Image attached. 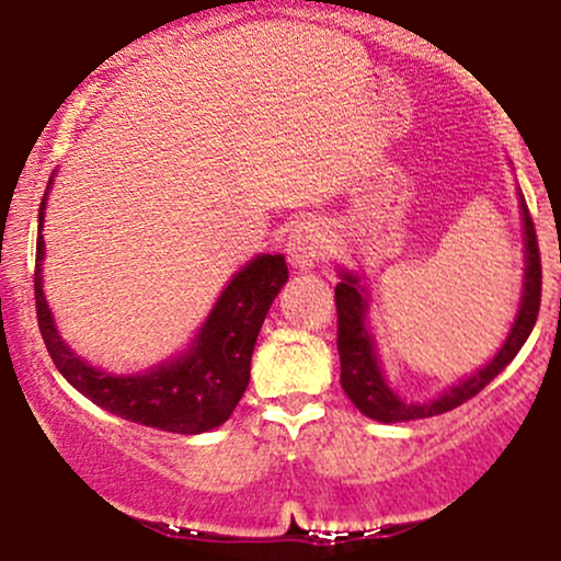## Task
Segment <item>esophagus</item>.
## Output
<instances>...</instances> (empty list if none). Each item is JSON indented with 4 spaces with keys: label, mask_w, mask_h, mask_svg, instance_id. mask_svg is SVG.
Segmentation results:
<instances>
[{
    "label": "esophagus",
    "mask_w": 561,
    "mask_h": 561,
    "mask_svg": "<svg viewBox=\"0 0 561 561\" xmlns=\"http://www.w3.org/2000/svg\"><path fill=\"white\" fill-rule=\"evenodd\" d=\"M329 249H331V238L323 225L301 222L294 228L291 236H288V243H286L288 264H291L294 270L307 273V270H312L314 264L329 256Z\"/></svg>",
    "instance_id": "34e87169"
}]
</instances>
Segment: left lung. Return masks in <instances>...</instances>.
Returning a JSON list of instances; mask_svg holds the SVG:
<instances>
[{
    "label": "left lung",
    "instance_id": "1",
    "mask_svg": "<svg viewBox=\"0 0 561 561\" xmlns=\"http://www.w3.org/2000/svg\"><path fill=\"white\" fill-rule=\"evenodd\" d=\"M519 196V217H522V241H525V275H522V297L514 323L508 329L506 339L490 357L482 368L474 374L463 376V379L453 381L445 387L437 398L432 400H408L400 398L392 389V383L383 376L379 350H376V339L370 333L368 312H370V291L365 288L363 275L357 270L339 267V286H336V312H339V360H342V389L347 392L352 405L363 413V416L381 421V424H400V421H416L439 416L458 408L461 402L474 398L480 389L488 387L495 376L506 368L508 363L517 357L522 344L530 336L535 320H538L540 307V254H538V238L530 211H527L525 196L517 187Z\"/></svg>",
    "mask_w": 561,
    "mask_h": 561
}]
</instances>
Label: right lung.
I'll list each match as a JSON object with an SVG mask.
<instances>
[{"instance_id": "right-lung-1", "label": "right lung", "mask_w": 561, "mask_h": 561, "mask_svg": "<svg viewBox=\"0 0 561 561\" xmlns=\"http://www.w3.org/2000/svg\"><path fill=\"white\" fill-rule=\"evenodd\" d=\"M53 185L55 172L39 209L34 294L42 339L62 379L103 411L135 424L174 434H204L222 426L249 387L256 336L288 280L286 256L256 254L243 264L219 291L193 342L178 355L131 374H111L68 347L44 297L47 251L42 228Z\"/></svg>"}]
</instances>
